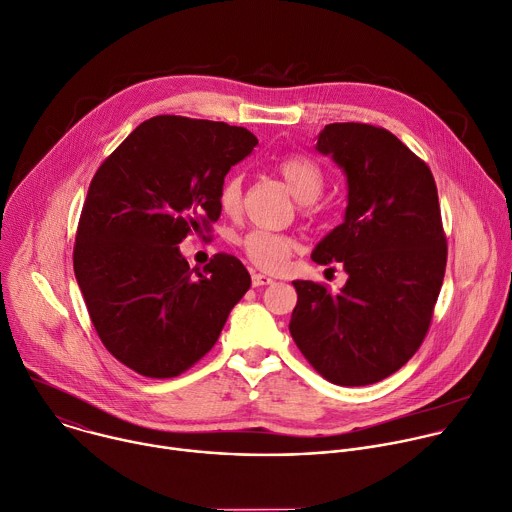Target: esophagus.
<instances>
[{
  "instance_id": "34e87169",
  "label": "esophagus",
  "mask_w": 512,
  "mask_h": 512,
  "mask_svg": "<svg viewBox=\"0 0 512 512\" xmlns=\"http://www.w3.org/2000/svg\"><path fill=\"white\" fill-rule=\"evenodd\" d=\"M274 280L270 278V276H266V274H252V286L254 288H258V286H268V284H272Z\"/></svg>"
}]
</instances>
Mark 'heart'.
Returning a JSON list of instances; mask_svg holds the SVG:
<instances>
[{
    "label": "heart",
    "mask_w": 512,
    "mask_h": 512,
    "mask_svg": "<svg viewBox=\"0 0 512 512\" xmlns=\"http://www.w3.org/2000/svg\"><path fill=\"white\" fill-rule=\"evenodd\" d=\"M278 175L288 185L290 193L302 201V208L309 210L325 189V175L317 163L306 157H284L276 163ZM242 203V177L238 173L226 177L220 187V208L226 214H236ZM240 248L262 270H282L296 250V240L288 234H276L266 230H250L238 240Z\"/></svg>",
    "instance_id": "b5f03b06"
}]
</instances>
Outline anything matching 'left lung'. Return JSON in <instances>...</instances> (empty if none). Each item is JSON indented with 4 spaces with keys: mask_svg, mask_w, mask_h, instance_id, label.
Listing matches in <instances>:
<instances>
[{
    "mask_svg": "<svg viewBox=\"0 0 512 512\" xmlns=\"http://www.w3.org/2000/svg\"><path fill=\"white\" fill-rule=\"evenodd\" d=\"M317 151L347 177L345 220L311 258L343 262L339 294L294 280L290 335L327 381L377 383L420 349L446 272V234L430 167L395 135L363 123H333Z\"/></svg>",
    "mask_w": 512,
    "mask_h": 512,
    "instance_id": "obj_1",
    "label": "left lung"
}]
</instances>
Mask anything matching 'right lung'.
I'll list each match as a JSON object with an SVG mask.
<instances>
[{
    "instance_id": "obj_1",
    "label": "right lung",
    "mask_w": 512,
    "mask_h": 512,
    "mask_svg": "<svg viewBox=\"0 0 512 512\" xmlns=\"http://www.w3.org/2000/svg\"><path fill=\"white\" fill-rule=\"evenodd\" d=\"M258 139L228 123L161 115L96 169L80 214L74 274L107 351L165 379L218 341L250 274L230 254L189 270L179 242L218 222L220 187Z\"/></svg>"
}]
</instances>
